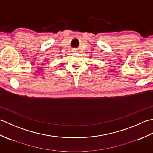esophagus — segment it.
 I'll use <instances>...</instances> for the list:
<instances>
[{"instance_id": "esophagus-1", "label": "esophagus", "mask_w": 153, "mask_h": 153, "mask_svg": "<svg viewBox=\"0 0 153 153\" xmlns=\"http://www.w3.org/2000/svg\"><path fill=\"white\" fill-rule=\"evenodd\" d=\"M73 52H76V51H73Z\"/></svg>"}]
</instances>
